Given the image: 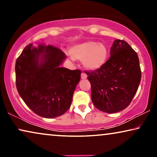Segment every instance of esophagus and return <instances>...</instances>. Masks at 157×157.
Here are the masks:
<instances>
[{"instance_id": "34e87169", "label": "esophagus", "mask_w": 157, "mask_h": 157, "mask_svg": "<svg viewBox=\"0 0 157 157\" xmlns=\"http://www.w3.org/2000/svg\"><path fill=\"white\" fill-rule=\"evenodd\" d=\"M81 78L82 79H86L87 78V75L85 74V73H81Z\"/></svg>"}]
</instances>
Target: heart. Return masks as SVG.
Masks as SVG:
<instances>
[{"mask_svg": "<svg viewBox=\"0 0 157 157\" xmlns=\"http://www.w3.org/2000/svg\"><path fill=\"white\" fill-rule=\"evenodd\" d=\"M71 58L83 61L87 69L95 71L106 63L109 54L107 46L103 43L93 40L86 41L73 46L71 49Z\"/></svg>", "mask_w": 157, "mask_h": 157, "instance_id": "heart-1", "label": "heart"}]
</instances>
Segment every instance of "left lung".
I'll return each mask as SVG.
<instances>
[{"label": "left lung", "instance_id": "left-lung-1", "mask_svg": "<svg viewBox=\"0 0 157 157\" xmlns=\"http://www.w3.org/2000/svg\"><path fill=\"white\" fill-rule=\"evenodd\" d=\"M110 56L100 68L85 73L91 83L94 106L112 113L130 104L140 83L141 71L138 55L124 40H114Z\"/></svg>", "mask_w": 157, "mask_h": 157}]
</instances>
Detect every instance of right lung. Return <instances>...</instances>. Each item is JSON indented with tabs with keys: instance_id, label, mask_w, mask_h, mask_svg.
<instances>
[{
	"instance_id": "right-lung-1",
	"label": "right lung",
	"mask_w": 157,
	"mask_h": 157,
	"mask_svg": "<svg viewBox=\"0 0 157 157\" xmlns=\"http://www.w3.org/2000/svg\"><path fill=\"white\" fill-rule=\"evenodd\" d=\"M66 56L61 49L40 44L25 46L16 62V84L25 104L44 118L59 117L70 108L81 78L80 70L61 67Z\"/></svg>"
}]
</instances>
